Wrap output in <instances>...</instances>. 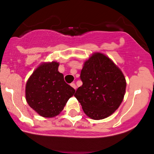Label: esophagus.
<instances>
[{
  "label": "esophagus",
  "mask_w": 154,
  "mask_h": 154,
  "mask_svg": "<svg viewBox=\"0 0 154 154\" xmlns=\"http://www.w3.org/2000/svg\"><path fill=\"white\" fill-rule=\"evenodd\" d=\"M71 86L72 87V88H74V89H76V88H77V86H76L75 83H71Z\"/></svg>",
  "instance_id": "34e87169"
}]
</instances>
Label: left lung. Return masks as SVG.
Wrapping results in <instances>:
<instances>
[{"label": "left lung", "mask_w": 154, "mask_h": 154, "mask_svg": "<svg viewBox=\"0 0 154 154\" xmlns=\"http://www.w3.org/2000/svg\"><path fill=\"white\" fill-rule=\"evenodd\" d=\"M80 79L83 85L74 96L90 119H106L123 101L127 86L125 75L105 54L96 52L90 56L83 63Z\"/></svg>", "instance_id": "8db88e82"}]
</instances>
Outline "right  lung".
<instances>
[{
	"label": "right lung",
	"instance_id": "obj_1",
	"mask_svg": "<svg viewBox=\"0 0 154 154\" xmlns=\"http://www.w3.org/2000/svg\"><path fill=\"white\" fill-rule=\"evenodd\" d=\"M55 61L42 63L29 76L25 87L26 100L39 116L54 118L63 110L75 90L67 84L59 72Z\"/></svg>",
	"mask_w": 154,
	"mask_h": 154
}]
</instances>
